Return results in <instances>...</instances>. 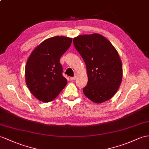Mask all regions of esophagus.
<instances>
[{"mask_svg": "<svg viewBox=\"0 0 149 149\" xmlns=\"http://www.w3.org/2000/svg\"><path fill=\"white\" fill-rule=\"evenodd\" d=\"M76 79H77V77H76V76H74V77H71L70 78V79H71V80H72V81H74Z\"/></svg>", "mask_w": 149, "mask_h": 149, "instance_id": "34e87169", "label": "esophagus"}]
</instances>
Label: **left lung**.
I'll use <instances>...</instances> for the list:
<instances>
[{"mask_svg": "<svg viewBox=\"0 0 149 149\" xmlns=\"http://www.w3.org/2000/svg\"><path fill=\"white\" fill-rule=\"evenodd\" d=\"M74 46L84 60L88 83L83 93L95 103H102L114 95L121 85L123 66L112 43L98 33L73 38Z\"/></svg>", "mask_w": 149, "mask_h": 149, "instance_id": "1", "label": "left lung"}]
</instances>
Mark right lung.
<instances>
[{
  "label": "right lung",
  "mask_w": 149,
  "mask_h": 149,
  "mask_svg": "<svg viewBox=\"0 0 149 149\" xmlns=\"http://www.w3.org/2000/svg\"><path fill=\"white\" fill-rule=\"evenodd\" d=\"M72 38H49L35 48L25 68V78L29 90L37 99L49 102L55 99L65 86L60 58L70 48Z\"/></svg>",
  "instance_id": "1"
}]
</instances>
